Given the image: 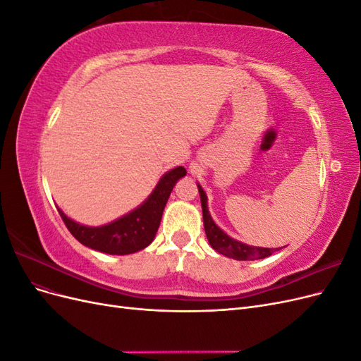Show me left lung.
Here are the masks:
<instances>
[{
    "label": "left lung",
    "instance_id": "1",
    "mask_svg": "<svg viewBox=\"0 0 361 361\" xmlns=\"http://www.w3.org/2000/svg\"><path fill=\"white\" fill-rule=\"evenodd\" d=\"M199 187V192H200V200H202V211H203V226H204V232L207 236V241H209L211 247L221 253L227 257H232L235 260H256V259H264L271 256L274 251H277L279 248H264V247H251L247 244H243L239 241H235L233 238L228 236L227 233H224L220 227H218L212 216L207 211V197L206 192L203 191V188L200 185Z\"/></svg>",
    "mask_w": 361,
    "mask_h": 361
}]
</instances>
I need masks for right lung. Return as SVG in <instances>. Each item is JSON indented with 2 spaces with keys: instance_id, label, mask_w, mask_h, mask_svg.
Returning <instances> with one entry per match:
<instances>
[{
  "instance_id": "1",
  "label": "right lung",
  "mask_w": 361,
  "mask_h": 361,
  "mask_svg": "<svg viewBox=\"0 0 361 361\" xmlns=\"http://www.w3.org/2000/svg\"><path fill=\"white\" fill-rule=\"evenodd\" d=\"M185 174H187V170L183 167H176L167 171L143 204L138 206L133 212L118 218V220L101 227L82 226L64 215L60 207L57 209L68 231L82 245L106 255H130L146 248L154 241L164 207H166L174 183Z\"/></svg>"
}]
</instances>
